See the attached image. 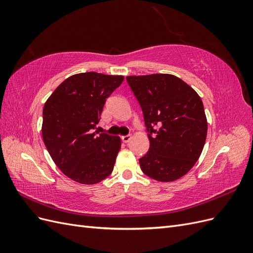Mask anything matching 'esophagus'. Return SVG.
<instances>
[{"instance_id": "esophagus-1", "label": "esophagus", "mask_w": 253, "mask_h": 253, "mask_svg": "<svg viewBox=\"0 0 253 253\" xmlns=\"http://www.w3.org/2000/svg\"><path fill=\"white\" fill-rule=\"evenodd\" d=\"M131 138H132V136L131 135H126V136H122L121 137V139H122V141L124 142H128L129 140H131Z\"/></svg>"}]
</instances>
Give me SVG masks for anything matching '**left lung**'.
Wrapping results in <instances>:
<instances>
[{"label":"left lung","instance_id":"left-lung-1","mask_svg":"<svg viewBox=\"0 0 253 253\" xmlns=\"http://www.w3.org/2000/svg\"><path fill=\"white\" fill-rule=\"evenodd\" d=\"M128 85L143 113L150 140L139 159L142 172L162 182L177 180L200 158L208 122L201 97L170 74L127 76Z\"/></svg>","mask_w":253,"mask_h":253}]
</instances>
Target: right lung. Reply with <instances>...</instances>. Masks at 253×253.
I'll use <instances>...</instances> for the list:
<instances>
[{
    "label": "right lung",
    "instance_id": "1",
    "mask_svg": "<svg viewBox=\"0 0 253 253\" xmlns=\"http://www.w3.org/2000/svg\"><path fill=\"white\" fill-rule=\"evenodd\" d=\"M124 76L76 74L52 91L44 104L42 137L51 159L68 178L95 185L113 172L121 147L119 136L97 135L105 99Z\"/></svg>",
    "mask_w": 253,
    "mask_h": 253
}]
</instances>
